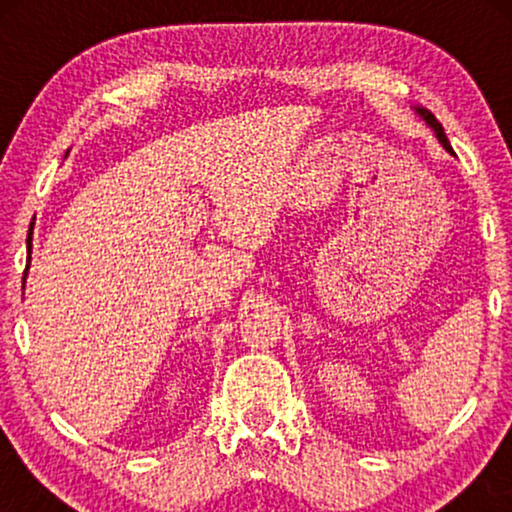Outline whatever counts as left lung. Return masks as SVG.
Masks as SVG:
<instances>
[{"label": "left lung", "instance_id": "1", "mask_svg": "<svg viewBox=\"0 0 512 512\" xmlns=\"http://www.w3.org/2000/svg\"><path fill=\"white\" fill-rule=\"evenodd\" d=\"M415 114H417L419 118H422V121L433 130V135H436L440 146H443V149H445L447 153H450V156H454V151H452V146H450V139H447L443 125H440V123L436 121V116H433L429 109H422V107H415Z\"/></svg>", "mask_w": 512, "mask_h": 512}]
</instances>
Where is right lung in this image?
Masks as SVG:
<instances>
[{
  "mask_svg": "<svg viewBox=\"0 0 512 512\" xmlns=\"http://www.w3.org/2000/svg\"><path fill=\"white\" fill-rule=\"evenodd\" d=\"M30 263H32V230H30V235H27V263H25L23 284H25V279H27V270H30ZM23 289H25V286H23Z\"/></svg>",
  "mask_w": 512,
  "mask_h": 512,
  "instance_id": "add662e5",
  "label": "right lung"
}]
</instances>
